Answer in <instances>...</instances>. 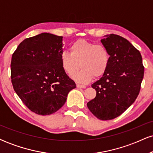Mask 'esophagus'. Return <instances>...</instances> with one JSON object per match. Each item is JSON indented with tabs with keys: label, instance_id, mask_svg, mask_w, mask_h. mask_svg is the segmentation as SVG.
Here are the masks:
<instances>
[{
	"label": "esophagus",
	"instance_id": "34e87169",
	"mask_svg": "<svg viewBox=\"0 0 153 153\" xmlns=\"http://www.w3.org/2000/svg\"><path fill=\"white\" fill-rule=\"evenodd\" d=\"M76 86L77 88H86L85 85H80V84H77Z\"/></svg>",
	"mask_w": 153,
	"mask_h": 153
}]
</instances>
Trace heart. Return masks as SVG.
I'll list each match as a JSON object with an SVG mask.
<instances>
[{
    "mask_svg": "<svg viewBox=\"0 0 153 153\" xmlns=\"http://www.w3.org/2000/svg\"><path fill=\"white\" fill-rule=\"evenodd\" d=\"M69 52L63 51L59 54V60L63 71L80 83H87L93 78H100L104 75L110 62V54L102 45H95L85 39H78L70 47Z\"/></svg>",
    "mask_w": 153,
    "mask_h": 153,
    "instance_id": "1",
    "label": "heart"
}]
</instances>
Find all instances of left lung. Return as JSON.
Instances as JSON below:
<instances>
[{"instance_id": "1", "label": "left lung", "mask_w": 153, "mask_h": 153, "mask_svg": "<svg viewBox=\"0 0 153 153\" xmlns=\"http://www.w3.org/2000/svg\"><path fill=\"white\" fill-rule=\"evenodd\" d=\"M101 42L110 54L104 75L91 85L96 96L87 103L91 113L101 120L121 115L134 102L144 77L140 52L126 39L117 34L105 35Z\"/></svg>"}]
</instances>
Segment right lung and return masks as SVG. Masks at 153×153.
<instances>
[{
    "mask_svg": "<svg viewBox=\"0 0 153 153\" xmlns=\"http://www.w3.org/2000/svg\"><path fill=\"white\" fill-rule=\"evenodd\" d=\"M62 52V36L42 33L24 39L12 55L13 89L24 105L37 114L57 111L68 93L76 88L61 66Z\"/></svg>",
    "mask_w": 153,
    "mask_h": 153,
    "instance_id": "obj_1",
    "label": "right lung"
}]
</instances>
